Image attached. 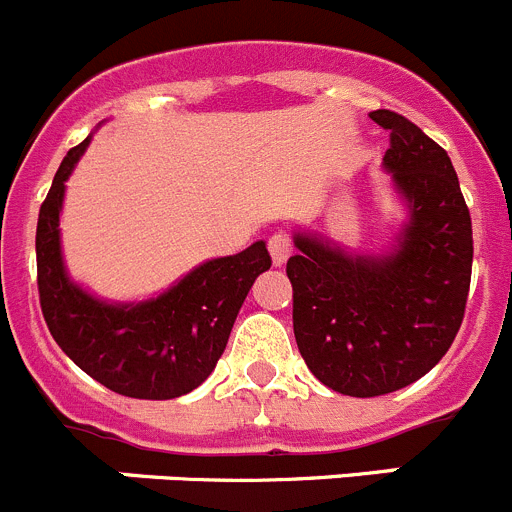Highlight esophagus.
Listing matches in <instances>:
<instances>
[{"label": "esophagus", "instance_id": "1", "mask_svg": "<svg viewBox=\"0 0 512 512\" xmlns=\"http://www.w3.org/2000/svg\"><path fill=\"white\" fill-rule=\"evenodd\" d=\"M267 250H270L272 262H275L277 267L285 265L287 257L292 255V240H290V235H285V232H275V235L270 237V242H267Z\"/></svg>", "mask_w": 512, "mask_h": 512}]
</instances>
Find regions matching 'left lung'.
I'll return each instance as SVG.
<instances>
[{
	"label": "left lung",
	"mask_w": 512,
	"mask_h": 512,
	"mask_svg": "<svg viewBox=\"0 0 512 512\" xmlns=\"http://www.w3.org/2000/svg\"><path fill=\"white\" fill-rule=\"evenodd\" d=\"M370 119L390 132L382 170L408 212L393 245L365 255L297 230L287 260L302 360L350 398L395 393L438 365L473 270V225L448 152L403 114L377 109Z\"/></svg>",
	"instance_id": "8db88e82"
}]
</instances>
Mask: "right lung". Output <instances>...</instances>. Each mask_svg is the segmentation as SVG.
Here are the masks:
<instances>
[{"instance_id": "obj_1", "label": "right lung", "mask_w": 512, "mask_h": 512, "mask_svg": "<svg viewBox=\"0 0 512 512\" xmlns=\"http://www.w3.org/2000/svg\"><path fill=\"white\" fill-rule=\"evenodd\" d=\"M92 137L67 152L39 207L37 285L42 315L64 355L104 388L137 400H172L210 377L257 275L270 270L265 242L215 257L142 302H109L69 277L59 212L64 182Z\"/></svg>"}]
</instances>
